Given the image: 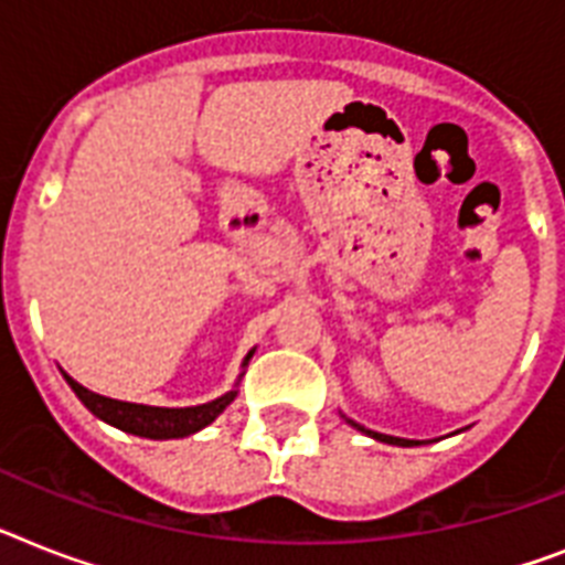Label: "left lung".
Listing matches in <instances>:
<instances>
[{"mask_svg": "<svg viewBox=\"0 0 565 565\" xmlns=\"http://www.w3.org/2000/svg\"><path fill=\"white\" fill-rule=\"evenodd\" d=\"M356 429H362L360 424H354ZM365 435H371V438H377V441H386V444H397V447H415L417 441H406V438H392V435H380V433H371V429H362Z\"/></svg>", "mask_w": 565, "mask_h": 565, "instance_id": "obj_1", "label": "left lung"}]
</instances>
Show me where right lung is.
<instances>
[{"instance_id":"1","label":"right lung","mask_w":565,"mask_h":565,"mask_svg":"<svg viewBox=\"0 0 565 565\" xmlns=\"http://www.w3.org/2000/svg\"><path fill=\"white\" fill-rule=\"evenodd\" d=\"M249 356H246V360H249ZM63 377H66V374H63ZM66 383L72 386V392L84 401V406L92 412V415H98L100 420L118 426V429H124V433L141 435V438H185V435L209 426L220 412L226 409L228 403L235 401V394H237V392H228L223 394V397H217V401L203 403V406H191V409H159V406H141V403L113 401V397L89 392V388H84L72 377H66Z\"/></svg>"}]
</instances>
